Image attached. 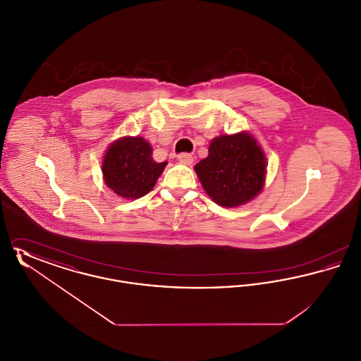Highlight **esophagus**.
Segmentation results:
<instances>
[{"label": "esophagus", "mask_w": 361, "mask_h": 361, "mask_svg": "<svg viewBox=\"0 0 361 361\" xmlns=\"http://www.w3.org/2000/svg\"><path fill=\"white\" fill-rule=\"evenodd\" d=\"M178 158V161L181 162V164H184V165H190L192 162H193V155L189 154V153H181V154L177 157Z\"/></svg>", "instance_id": "1"}]
</instances>
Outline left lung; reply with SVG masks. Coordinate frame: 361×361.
<instances>
[{"label":"left lung","mask_w":361,"mask_h":361,"mask_svg":"<svg viewBox=\"0 0 361 361\" xmlns=\"http://www.w3.org/2000/svg\"><path fill=\"white\" fill-rule=\"evenodd\" d=\"M195 171L215 203L237 207L261 192L267 162L256 139L240 133L212 139L208 157L196 164Z\"/></svg>","instance_id":"left-lung-1"}]
</instances>
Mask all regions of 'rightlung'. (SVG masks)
Returning a JSON list of instances; mask_svg holds the SVG:
<instances>
[{"mask_svg": "<svg viewBox=\"0 0 361 361\" xmlns=\"http://www.w3.org/2000/svg\"><path fill=\"white\" fill-rule=\"evenodd\" d=\"M143 137H126L109 146L104 157V181L124 199H139L154 188L166 162H155Z\"/></svg>", "mask_w": 361, "mask_h": 361, "instance_id": "obj_1", "label": "right lung"}]
</instances>
